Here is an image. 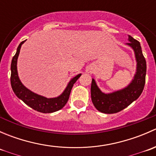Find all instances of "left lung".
Listing matches in <instances>:
<instances>
[{"instance_id": "obj_1", "label": "left lung", "mask_w": 156, "mask_h": 156, "mask_svg": "<svg viewBox=\"0 0 156 156\" xmlns=\"http://www.w3.org/2000/svg\"><path fill=\"white\" fill-rule=\"evenodd\" d=\"M127 45L134 50L136 60V72L131 83L120 90L104 94L97 87L93 78L91 83V100L98 111L106 114L119 112L125 108L140 96L146 82V62L143 55L140 44L138 41L128 35Z\"/></svg>"}]
</instances>
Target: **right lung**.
<instances>
[{
	"mask_svg": "<svg viewBox=\"0 0 156 156\" xmlns=\"http://www.w3.org/2000/svg\"><path fill=\"white\" fill-rule=\"evenodd\" d=\"M25 41L20 44L19 47L17 48L16 53L12 57V62H11L10 83L14 94L16 95L18 98L23 100L26 105H28L36 111L40 112L51 113L61 109L66 104L67 101L69 100L72 88L73 87L74 84L76 82L77 80L81 76V74L76 75L75 78H72L69 81L68 86L63 91V93L60 96L55 97V98L48 99L31 92V90L27 89L22 84L20 78H19L18 72H17V59H18L19 54H20L22 44Z\"/></svg>",
	"mask_w": 156,
	"mask_h": 156,
	"instance_id": "right-lung-1",
	"label": "right lung"
}]
</instances>
